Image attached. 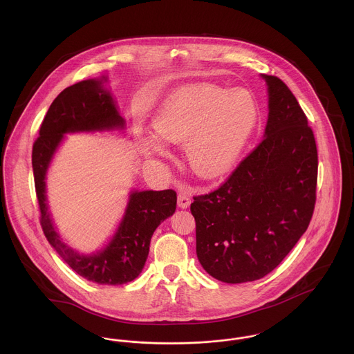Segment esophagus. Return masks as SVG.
<instances>
[{
  "instance_id": "1",
  "label": "esophagus",
  "mask_w": 354,
  "mask_h": 354,
  "mask_svg": "<svg viewBox=\"0 0 354 354\" xmlns=\"http://www.w3.org/2000/svg\"><path fill=\"white\" fill-rule=\"evenodd\" d=\"M177 202H178V207L187 208L191 204V198H189V195L187 192H180L178 198H177Z\"/></svg>"
}]
</instances>
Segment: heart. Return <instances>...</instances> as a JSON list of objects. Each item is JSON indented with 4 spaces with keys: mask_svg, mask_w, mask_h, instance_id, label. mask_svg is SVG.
I'll list each match as a JSON object with an SVG mask.
<instances>
[{
    "mask_svg": "<svg viewBox=\"0 0 354 354\" xmlns=\"http://www.w3.org/2000/svg\"><path fill=\"white\" fill-rule=\"evenodd\" d=\"M257 104L245 90L199 84L162 102L152 127L162 142L183 145L188 167L202 178L232 169L257 122Z\"/></svg>",
    "mask_w": 354,
    "mask_h": 354,
    "instance_id": "b5f03b06",
    "label": "heart"
}]
</instances>
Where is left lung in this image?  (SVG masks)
<instances>
[{
  "label": "left lung",
  "mask_w": 354,
  "mask_h": 354,
  "mask_svg": "<svg viewBox=\"0 0 354 354\" xmlns=\"http://www.w3.org/2000/svg\"><path fill=\"white\" fill-rule=\"evenodd\" d=\"M268 86L264 139L216 189L194 196L196 253L215 279L243 283L270 274L313 215L317 149L300 103L277 76Z\"/></svg>",
  "instance_id": "1"
}]
</instances>
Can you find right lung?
<instances>
[{
    "label": "right lung",
    "mask_w": 354,
    "mask_h": 354,
    "mask_svg": "<svg viewBox=\"0 0 354 354\" xmlns=\"http://www.w3.org/2000/svg\"><path fill=\"white\" fill-rule=\"evenodd\" d=\"M122 127L124 120L111 95L102 88L101 82L83 80L65 88L53 101L32 146L34 181L42 230L51 247L73 271L100 285H124L142 272L152 234L160 222L176 211L177 194L173 189L133 192L110 244L101 252L84 256L65 245L54 230L46 204L45 176L64 133Z\"/></svg>",
    "instance_id": "right-lung-1"
}]
</instances>
